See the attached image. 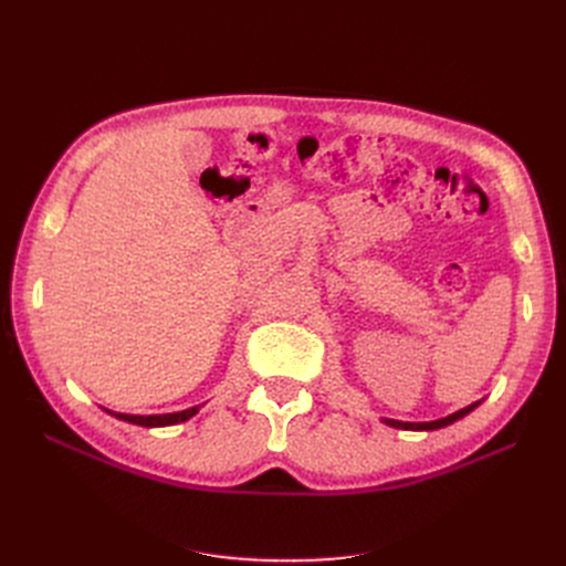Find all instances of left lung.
Instances as JSON below:
<instances>
[{"label": "left lung", "instance_id": "obj_1", "mask_svg": "<svg viewBox=\"0 0 566 566\" xmlns=\"http://www.w3.org/2000/svg\"><path fill=\"white\" fill-rule=\"evenodd\" d=\"M479 403H482V401H474V403H470V406H465V408L455 410V413H451V416H447V418L430 420V422H401V420H391V418H382V422H385V424H389V427H397V430L432 432V430H441V427H447V424H453V422H455V420H460V418H465L468 413H472V410H474Z\"/></svg>", "mask_w": 566, "mask_h": 566}]
</instances>
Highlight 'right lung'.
<instances>
[{
  "label": "right lung",
  "instance_id": "add662e5",
  "mask_svg": "<svg viewBox=\"0 0 566 566\" xmlns=\"http://www.w3.org/2000/svg\"><path fill=\"white\" fill-rule=\"evenodd\" d=\"M200 406H193V408H186V410H179V413H163V416H127V413H115V410H108L111 416H115L117 420H125V422H132V424H142V427H167V424H179V422H186L188 418H193L198 413Z\"/></svg>",
  "mask_w": 566,
  "mask_h": 566
}]
</instances>
